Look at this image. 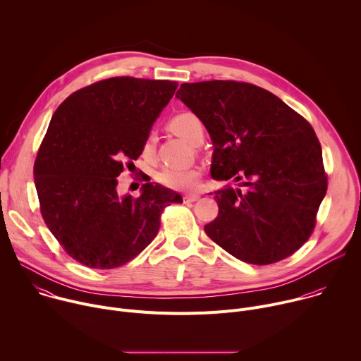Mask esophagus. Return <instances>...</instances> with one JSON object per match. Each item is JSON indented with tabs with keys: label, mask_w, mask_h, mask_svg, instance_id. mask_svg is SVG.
I'll list each match as a JSON object with an SVG mask.
<instances>
[{
	"label": "esophagus",
	"mask_w": 361,
	"mask_h": 361,
	"mask_svg": "<svg viewBox=\"0 0 361 361\" xmlns=\"http://www.w3.org/2000/svg\"><path fill=\"white\" fill-rule=\"evenodd\" d=\"M198 198H200V195H198V194H188V195H184V197H183V200H184V202H185V204L194 202V201H197Z\"/></svg>",
	"instance_id": "1"
}]
</instances>
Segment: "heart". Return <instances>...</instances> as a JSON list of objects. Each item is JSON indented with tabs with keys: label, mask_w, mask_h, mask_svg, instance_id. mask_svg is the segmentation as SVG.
<instances>
[{
	"label": "heart",
	"mask_w": 361,
	"mask_h": 361,
	"mask_svg": "<svg viewBox=\"0 0 361 361\" xmlns=\"http://www.w3.org/2000/svg\"><path fill=\"white\" fill-rule=\"evenodd\" d=\"M170 128L177 135L183 137L188 142L194 144L200 137L204 135V127L201 120L192 114V113H181L177 114L170 120ZM154 144H156V138L152 134H148L144 145H142V154L144 157H151L154 154ZM201 177V170L198 167H188V169H163L157 174V181L171 190H180V191H188L194 190L198 184V180Z\"/></svg>",
	"instance_id": "b5f03b06"
}]
</instances>
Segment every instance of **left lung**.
<instances>
[{"mask_svg": "<svg viewBox=\"0 0 361 361\" xmlns=\"http://www.w3.org/2000/svg\"><path fill=\"white\" fill-rule=\"evenodd\" d=\"M177 98L210 133L212 177L244 180L237 190L214 192L219 216L205 224L207 235L250 264H273L294 254L313 234L327 191L312 124L250 82H184Z\"/></svg>", "mask_w": 361, "mask_h": 361, "instance_id": "1", "label": "left lung"}]
</instances>
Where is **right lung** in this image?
I'll return each instance as SVG.
<instances>
[{
	"mask_svg": "<svg viewBox=\"0 0 361 361\" xmlns=\"http://www.w3.org/2000/svg\"><path fill=\"white\" fill-rule=\"evenodd\" d=\"M176 81L113 77L67 97L38 148L34 183L41 216L82 266L110 270L131 262L160 230L176 191L142 184L140 197L117 192V177L137 160ZM149 181V178L142 177Z\"/></svg>",
	"mask_w": 361,
	"mask_h": 361,
	"instance_id": "right-lung-1",
	"label": "right lung"
}]
</instances>
